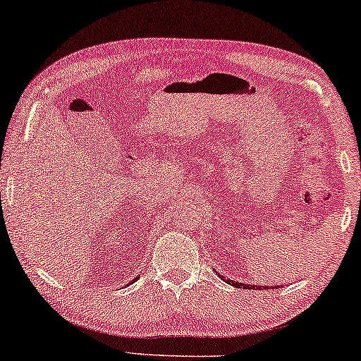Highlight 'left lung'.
Wrapping results in <instances>:
<instances>
[{"label": "left lung", "mask_w": 361, "mask_h": 361, "mask_svg": "<svg viewBox=\"0 0 361 361\" xmlns=\"http://www.w3.org/2000/svg\"><path fill=\"white\" fill-rule=\"evenodd\" d=\"M218 276H221V274H218ZM221 277H223V276H221ZM223 279L227 282V284L237 287V289H259V290H262V286H247V284H242V282H237V281H232V279H226V277H223ZM263 289H269V287H264L263 286Z\"/></svg>", "instance_id": "obj_1"}]
</instances>
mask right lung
I'll list each match as a JSON object with an SVG mask.
<instances>
[{
    "label": "right lung",
    "instance_id": "obj_1",
    "mask_svg": "<svg viewBox=\"0 0 361 361\" xmlns=\"http://www.w3.org/2000/svg\"><path fill=\"white\" fill-rule=\"evenodd\" d=\"M137 279H138V277H135V279H134V281H132V282H135V281H137Z\"/></svg>",
    "mask_w": 361,
    "mask_h": 361
}]
</instances>
